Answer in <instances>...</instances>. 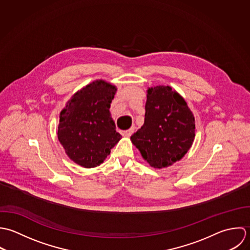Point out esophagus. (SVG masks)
<instances>
[{
  "mask_svg": "<svg viewBox=\"0 0 250 250\" xmlns=\"http://www.w3.org/2000/svg\"><path fill=\"white\" fill-rule=\"evenodd\" d=\"M133 131H134V127H130L129 129L123 131V132H122V134H123L125 137H129V136L133 133Z\"/></svg>",
  "mask_w": 250,
  "mask_h": 250,
  "instance_id": "obj_1",
  "label": "esophagus"
}]
</instances>
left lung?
<instances>
[{
	"label": "left lung",
	"mask_w": 250,
	"mask_h": 250,
	"mask_svg": "<svg viewBox=\"0 0 250 250\" xmlns=\"http://www.w3.org/2000/svg\"><path fill=\"white\" fill-rule=\"evenodd\" d=\"M143 126L131 141L151 167L164 168L180 160L195 137L193 114L169 86L148 90Z\"/></svg>",
	"instance_id": "1"
}]
</instances>
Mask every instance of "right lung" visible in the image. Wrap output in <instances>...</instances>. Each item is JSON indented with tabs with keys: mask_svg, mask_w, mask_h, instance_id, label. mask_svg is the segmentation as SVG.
<instances>
[{
	"mask_svg": "<svg viewBox=\"0 0 250 250\" xmlns=\"http://www.w3.org/2000/svg\"><path fill=\"white\" fill-rule=\"evenodd\" d=\"M116 87L98 80L77 92L61 112L58 138L66 154L77 164L100 165L122 135L110 117Z\"/></svg>",
	"mask_w": 250,
	"mask_h": 250,
	"instance_id": "add662e5",
	"label": "right lung"
}]
</instances>
